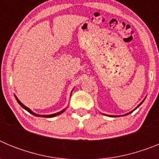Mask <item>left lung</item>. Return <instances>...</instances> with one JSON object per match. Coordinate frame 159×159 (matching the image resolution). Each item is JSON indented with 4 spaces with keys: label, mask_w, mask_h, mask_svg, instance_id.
I'll return each mask as SVG.
<instances>
[{
    "label": "left lung",
    "mask_w": 159,
    "mask_h": 159,
    "mask_svg": "<svg viewBox=\"0 0 159 159\" xmlns=\"http://www.w3.org/2000/svg\"><path fill=\"white\" fill-rule=\"evenodd\" d=\"M143 102H141V103H143ZM141 103H140V104H139V106H138V107H136V108H138V107H139V106H140V105H141ZM136 108H135V109H136ZM135 109H134V110H135ZM131 112H133V111H131ZM131 112H130V113H131ZM130 113H129V114H130ZM112 116V117H115V116Z\"/></svg>",
    "instance_id": "8db88e82"
}]
</instances>
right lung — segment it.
Here are the masks:
<instances>
[{
  "instance_id": "obj_1",
  "label": "right lung",
  "mask_w": 159,
  "mask_h": 159,
  "mask_svg": "<svg viewBox=\"0 0 159 159\" xmlns=\"http://www.w3.org/2000/svg\"><path fill=\"white\" fill-rule=\"evenodd\" d=\"M16 101H17V102H18V103H19V104L20 105V106H21L22 107L24 108V109H25V110L27 111H29V113L32 114V115H33V116H38V117H46V118H52V117H55V116H59V115H60V114L63 113V112H64V111H65V109H64V110L61 111H60V112H58V113H56V114H53V115H49V116H40V115H36V114L33 113V112H32V111H31L30 109H29V108H28L27 107H25V105L23 104V103H21V102H20V101L19 99H18L17 98H16Z\"/></svg>"
}]
</instances>
